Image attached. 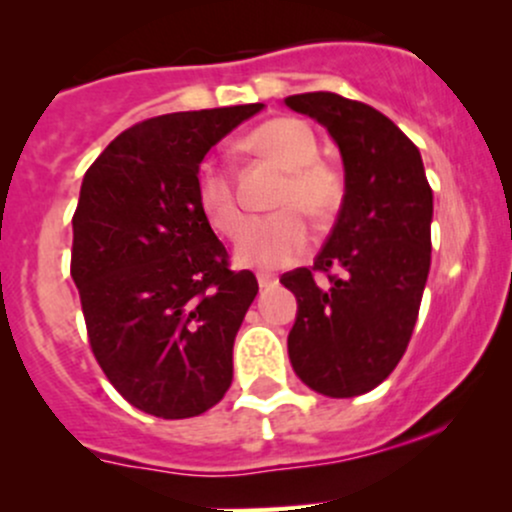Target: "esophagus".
Wrapping results in <instances>:
<instances>
[{
  "instance_id": "1",
  "label": "esophagus",
  "mask_w": 512,
  "mask_h": 512,
  "mask_svg": "<svg viewBox=\"0 0 512 512\" xmlns=\"http://www.w3.org/2000/svg\"><path fill=\"white\" fill-rule=\"evenodd\" d=\"M273 285H278V278H275V275L258 273V287H261V290H268V287H273Z\"/></svg>"
}]
</instances>
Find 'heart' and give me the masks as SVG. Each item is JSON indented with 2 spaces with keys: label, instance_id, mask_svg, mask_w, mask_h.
Here are the masks:
<instances>
[{
  "label": "heart",
  "instance_id": "b5f03b06",
  "mask_svg": "<svg viewBox=\"0 0 512 512\" xmlns=\"http://www.w3.org/2000/svg\"><path fill=\"white\" fill-rule=\"evenodd\" d=\"M246 147L287 171L275 198V205L283 210L251 220L241 232L244 212L234 193L232 174L210 159L195 171V200L210 227L222 237L234 239L241 232L239 263L273 271L307 256L312 227L299 210L317 220L333 215L343 198V181L333 166L321 162L317 135L300 118L268 120L246 137Z\"/></svg>",
  "mask_w": 512,
  "mask_h": 512
}]
</instances>
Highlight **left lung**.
Instances as JSON below:
<instances>
[{
	"label": "left lung",
	"mask_w": 512,
	"mask_h": 512,
	"mask_svg": "<svg viewBox=\"0 0 512 512\" xmlns=\"http://www.w3.org/2000/svg\"><path fill=\"white\" fill-rule=\"evenodd\" d=\"M285 106L331 132L346 169L314 266L280 278L297 297L287 353L309 389L348 399L387 380L409 346L430 271L433 191L418 147L377 108L331 91L287 96Z\"/></svg>",
	"instance_id": "1"
}]
</instances>
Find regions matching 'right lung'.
I'll list each match as a JSON object with an SVG mask.
<instances>
[{
	"label": "right lung",
	"instance_id": "right-lung-1",
	"mask_svg": "<svg viewBox=\"0 0 512 512\" xmlns=\"http://www.w3.org/2000/svg\"><path fill=\"white\" fill-rule=\"evenodd\" d=\"M263 103L157 116L120 132L84 174L70 273L96 363L135 409L191 418L232 384V348L258 283L195 200L212 145Z\"/></svg>",
	"mask_w": 512,
	"mask_h": 512
}]
</instances>
